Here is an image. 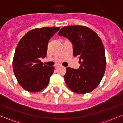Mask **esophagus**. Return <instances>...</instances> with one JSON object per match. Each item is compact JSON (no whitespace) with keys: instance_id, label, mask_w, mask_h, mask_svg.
Listing matches in <instances>:
<instances>
[{"instance_id":"34e87169","label":"esophagus","mask_w":123,"mask_h":123,"mask_svg":"<svg viewBox=\"0 0 123 123\" xmlns=\"http://www.w3.org/2000/svg\"><path fill=\"white\" fill-rule=\"evenodd\" d=\"M58 66H59V64H56V65H55V67H58Z\"/></svg>"}]
</instances>
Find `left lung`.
Segmentation results:
<instances>
[{
  "label": "left lung",
  "instance_id": "left-lung-1",
  "mask_svg": "<svg viewBox=\"0 0 123 123\" xmlns=\"http://www.w3.org/2000/svg\"><path fill=\"white\" fill-rule=\"evenodd\" d=\"M59 36L68 38L73 46V55L79 56L78 69L66 68L65 82L69 89L79 94L93 90L99 85L106 69L104 44L93 30L82 25L66 26Z\"/></svg>",
  "mask_w": 123,
  "mask_h": 123
}]
</instances>
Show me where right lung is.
Here are the masks:
<instances>
[{"label": "right lung", "instance_id": "obj_1", "mask_svg": "<svg viewBox=\"0 0 123 123\" xmlns=\"http://www.w3.org/2000/svg\"><path fill=\"white\" fill-rule=\"evenodd\" d=\"M59 28H35L19 40L13 56V69L17 81L24 90L38 92L49 84L55 68L43 64L40 58L46 56L48 42Z\"/></svg>", "mask_w": 123, "mask_h": 123}]
</instances>
